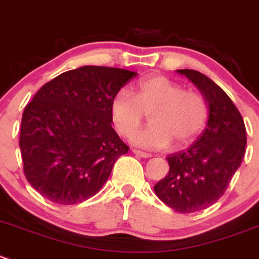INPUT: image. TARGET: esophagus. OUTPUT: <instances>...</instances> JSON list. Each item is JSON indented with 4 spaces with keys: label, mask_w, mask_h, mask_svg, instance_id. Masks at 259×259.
Listing matches in <instances>:
<instances>
[{
    "label": "esophagus",
    "mask_w": 259,
    "mask_h": 259,
    "mask_svg": "<svg viewBox=\"0 0 259 259\" xmlns=\"http://www.w3.org/2000/svg\"><path fill=\"white\" fill-rule=\"evenodd\" d=\"M132 152L135 153V155L140 156V157H143V158H148V157H151V153H148V152H143V151H140V150H132Z\"/></svg>",
    "instance_id": "obj_1"
}]
</instances>
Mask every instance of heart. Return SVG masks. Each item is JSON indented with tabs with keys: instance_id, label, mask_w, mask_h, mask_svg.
Returning <instances> with one entry per match:
<instances>
[{
	"instance_id": "b5f03b06",
	"label": "heart",
	"mask_w": 259,
	"mask_h": 259,
	"mask_svg": "<svg viewBox=\"0 0 259 259\" xmlns=\"http://www.w3.org/2000/svg\"><path fill=\"white\" fill-rule=\"evenodd\" d=\"M150 113L151 124L131 135V142L148 150L188 145L205 126L208 106L200 93L184 91L163 75L142 79L135 92L121 89L111 101V117L117 132L128 136Z\"/></svg>"
}]
</instances>
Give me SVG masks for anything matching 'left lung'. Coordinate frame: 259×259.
<instances>
[{
    "instance_id": "1",
    "label": "left lung",
    "mask_w": 259,
    "mask_h": 259,
    "mask_svg": "<svg viewBox=\"0 0 259 259\" xmlns=\"http://www.w3.org/2000/svg\"><path fill=\"white\" fill-rule=\"evenodd\" d=\"M199 88L208 104V123L185 151L166 157L170 171L155 186L156 195L178 213L203 210L227 190L245 153L247 135L242 114L211 79L191 69H179Z\"/></svg>"
}]
</instances>
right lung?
Masks as SVG:
<instances>
[{"mask_svg":"<svg viewBox=\"0 0 259 259\" xmlns=\"http://www.w3.org/2000/svg\"><path fill=\"white\" fill-rule=\"evenodd\" d=\"M137 73L80 66L44 84L25 107L24 172L44 198L73 205L96 195L130 147L112 128L111 101Z\"/></svg>","mask_w":259,"mask_h":259,"instance_id":"right-lung-1","label":"right lung"}]
</instances>
